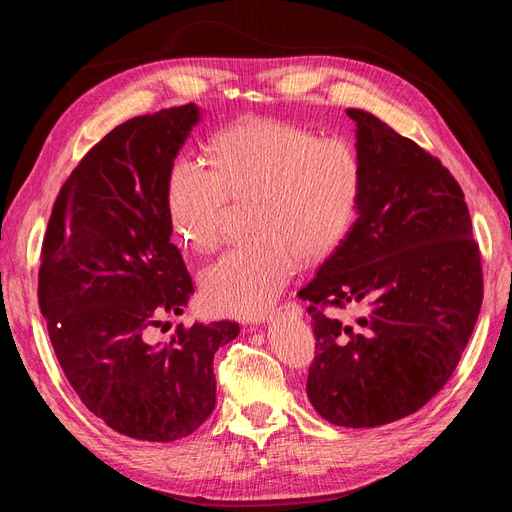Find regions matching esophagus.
<instances>
[{"instance_id": "34e87169", "label": "esophagus", "mask_w": 512, "mask_h": 512, "mask_svg": "<svg viewBox=\"0 0 512 512\" xmlns=\"http://www.w3.org/2000/svg\"><path fill=\"white\" fill-rule=\"evenodd\" d=\"M301 305L299 303H294V301H290V303H286V305H282L280 309H277V314H286V316H292V318H297V316H301ZM273 316H275V312L271 314V316H267V318H262V322H269V320H273Z\"/></svg>"}]
</instances>
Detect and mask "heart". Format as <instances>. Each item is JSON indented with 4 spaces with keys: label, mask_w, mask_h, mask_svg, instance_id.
Here are the masks:
<instances>
[{
    "label": "heart",
    "mask_w": 512,
    "mask_h": 512,
    "mask_svg": "<svg viewBox=\"0 0 512 512\" xmlns=\"http://www.w3.org/2000/svg\"><path fill=\"white\" fill-rule=\"evenodd\" d=\"M209 163L190 156L168 173V213L198 252L224 239L228 196H256L254 241L232 247L203 273V294L220 314L254 318L271 307L301 256L320 260L344 241L363 192V164L346 138L286 121L237 123L213 138Z\"/></svg>",
    "instance_id": "heart-1"
}]
</instances>
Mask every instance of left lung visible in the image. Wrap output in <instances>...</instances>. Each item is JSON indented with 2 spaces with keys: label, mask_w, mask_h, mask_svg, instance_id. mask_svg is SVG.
Masks as SVG:
<instances>
[{
  "label": "left lung",
  "mask_w": 512,
  "mask_h": 512,
  "mask_svg": "<svg viewBox=\"0 0 512 512\" xmlns=\"http://www.w3.org/2000/svg\"><path fill=\"white\" fill-rule=\"evenodd\" d=\"M363 164L359 218L299 297L316 356L307 397L339 427L399 421L453 376L483 303V267L455 177L410 138L348 108ZM364 307L356 323L333 308Z\"/></svg>",
  "instance_id": "1"
}]
</instances>
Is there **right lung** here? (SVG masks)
Masks as SVG:
<instances>
[{
  "instance_id": "obj_1",
  "label": "right lung",
  "mask_w": 512,
  "mask_h": 512,
  "mask_svg": "<svg viewBox=\"0 0 512 512\" xmlns=\"http://www.w3.org/2000/svg\"><path fill=\"white\" fill-rule=\"evenodd\" d=\"M198 117L183 104L108 132L61 185L42 241L38 303L57 361L89 412L134 440L173 442L203 425L213 356L239 335L220 320L153 337L194 292L170 243L166 188Z\"/></svg>"
}]
</instances>
